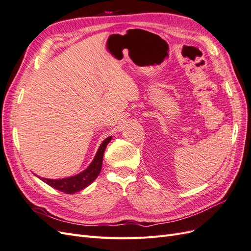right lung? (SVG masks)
I'll use <instances>...</instances> for the list:
<instances>
[{"instance_id": "1", "label": "right lung", "mask_w": 251, "mask_h": 251, "mask_svg": "<svg viewBox=\"0 0 251 251\" xmlns=\"http://www.w3.org/2000/svg\"><path fill=\"white\" fill-rule=\"evenodd\" d=\"M111 139H112V136L105 138L102 141L93 159V161L91 162V164L85 171L75 175V176L63 178V179H55V180L41 178V177L39 178L43 180L45 183L50 185L51 187L55 188L57 191L63 192L65 194L72 195L79 191H82L83 188H86L87 186H89L91 183H92V182L97 178L98 175H100L101 171V166H102V157H103L104 150L107 148L108 143L111 141Z\"/></svg>"}]
</instances>
